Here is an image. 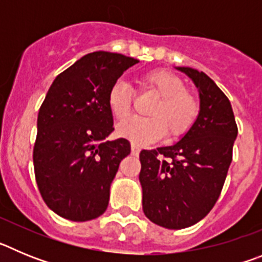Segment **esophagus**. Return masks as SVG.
I'll return each mask as SVG.
<instances>
[{
	"mask_svg": "<svg viewBox=\"0 0 262 262\" xmlns=\"http://www.w3.org/2000/svg\"><path fill=\"white\" fill-rule=\"evenodd\" d=\"M131 152H133V155L138 156L139 152H140V145L136 144V143H131Z\"/></svg>",
	"mask_w": 262,
	"mask_h": 262,
	"instance_id": "obj_1",
	"label": "esophagus"
}]
</instances>
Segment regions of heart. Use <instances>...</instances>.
Segmentation results:
<instances>
[{
    "instance_id": "heart-1",
    "label": "heart",
    "mask_w": 262,
    "mask_h": 262,
    "mask_svg": "<svg viewBox=\"0 0 262 262\" xmlns=\"http://www.w3.org/2000/svg\"><path fill=\"white\" fill-rule=\"evenodd\" d=\"M143 88H149L159 99L149 107L148 115L127 119L118 124L117 134L136 143H147L168 135L177 138L186 134L200 115V102L186 90L182 78L166 71H155L140 80ZM134 92L124 80H117L107 94V105L115 119L123 120L133 108Z\"/></svg>"
}]
</instances>
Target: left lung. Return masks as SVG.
<instances>
[{
    "mask_svg": "<svg viewBox=\"0 0 262 262\" xmlns=\"http://www.w3.org/2000/svg\"><path fill=\"white\" fill-rule=\"evenodd\" d=\"M178 71L200 92V115L176 144L143 149V211L155 224L181 230L198 223L221 195L237 136L230 99L209 76L189 67Z\"/></svg>",
    "mask_w": 262,
    "mask_h": 262,
    "instance_id": "8db88e82",
    "label": "left lung"
}]
</instances>
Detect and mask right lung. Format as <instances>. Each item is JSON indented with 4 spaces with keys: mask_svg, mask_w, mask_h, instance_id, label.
I'll return each mask as SVG.
<instances>
[{
    "mask_svg": "<svg viewBox=\"0 0 262 262\" xmlns=\"http://www.w3.org/2000/svg\"><path fill=\"white\" fill-rule=\"evenodd\" d=\"M139 60L120 53H88L61 72L39 108L34 170L46 205L73 222L106 211L110 185L129 155L127 139L106 140L114 131L107 94Z\"/></svg>",
    "mask_w": 262,
    "mask_h": 262,
    "instance_id": "obj_1",
    "label": "right lung"
}]
</instances>
